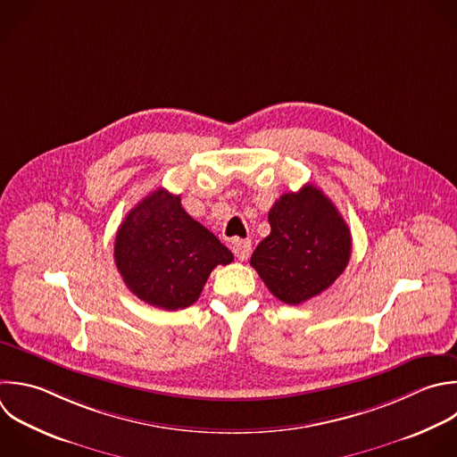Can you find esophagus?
<instances>
[{"instance_id":"esophagus-1","label":"esophagus","mask_w":457,"mask_h":457,"mask_svg":"<svg viewBox=\"0 0 457 457\" xmlns=\"http://www.w3.org/2000/svg\"><path fill=\"white\" fill-rule=\"evenodd\" d=\"M232 252L234 255L239 259V261H246L250 257V252H252V243L250 241H234L232 245Z\"/></svg>"}]
</instances>
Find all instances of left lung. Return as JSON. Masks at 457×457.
<instances>
[{
	"mask_svg": "<svg viewBox=\"0 0 457 457\" xmlns=\"http://www.w3.org/2000/svg\"><path fill=\"white\" fill-rule=\"evenodd\" d=\"M271 232L250 264L273 296L298 305L334 284L352 253V236L336 205L312 184L282 195L268 212Z\"/></svg>",
	"mask_w": 457,
	"mask_h": 457,
	"instance_id": "obj_1",
	"label": "left lung"
}]
</instances>
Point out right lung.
I'll return each instance as SVG.
<instances>
[{
	"label": "right lung",
	"instance_id": "obj_1",
	"mask_svg": "<svg viewBox=\"0 0 457 457\" xmlns=\"http://www.w3.org/2000/svg\"><path fill=\"white\" fill-rule=\"evenodd\" d=\"M114 261L137 298L177 311L195 303L211 271L232 262L234 255L184 211L180 195L159 187L123 220Z\"/></svg>",
	"mask_w": 457,
	"mask_h": 457
}]
</instances>
